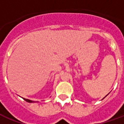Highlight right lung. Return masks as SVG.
<instances>
[{
  "label": "right lung",
  "mask_w": 124,
  "mask_h": 124,
  "mask_svg": "<svg viewBox=\"0 0 124 124\" xmlns=\"http://www.w3.org/2000/svg\"><path fill=\"white\" fill-rule=\"evenodd\" d=\"M26 101H27V102H29V103H32V102H34V101H32L31 100H28V99H26V98H23Z\"/></svg>",
  "instance_id": "add662e5"
}]
</instances>
